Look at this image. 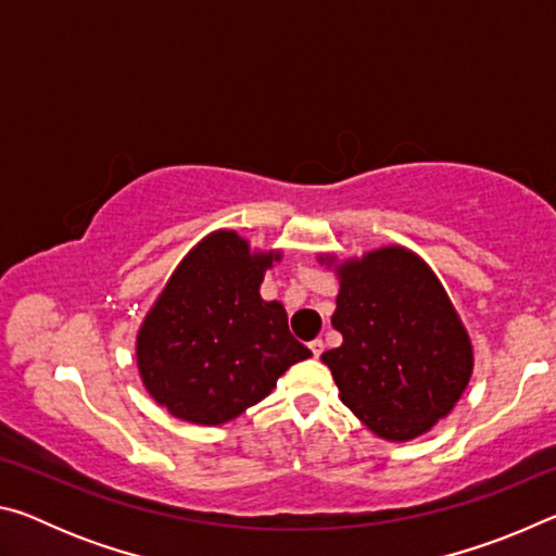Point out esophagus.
Wrapping results in <instances>:
<instances>
[{
	"instance_id": "esophagus-1",
	"label": "esophagus",
	"mask_w": 556,
	"mask_h": 556,
	"mask_svg": "<svg viewBox=\"0 0 556 556\" xmlns=\"http://www.w3.org/2000/svg\"><path fill=\"white\" fill-rule=\"evenodd\" d=\"M308 348H312V353H314V357H321V353H324V341H321V338H316V341H312V343H308Z\"/></svg>"
}]
</instances>
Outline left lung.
<instances>
[{"label":"left lung","instance_id":"left-lung-1","mask_svg":"<svg viewBox=\"0 0 556 556\" xmlns=\"http://www.w3.org/2000/svg\"><path fill=\"white\" fill-rule=\"evenodd\" d=\"M318 262L341 285L331 324L343 343L321 355L341 402L384 441L427 434L473 375V345L444 285L402 244Z\"/></svg>","mask_w":556,"mask_h":556}]
</instances>
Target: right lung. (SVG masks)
I'll use <instances>...</instances> for the list:
<instances>
[{
    "label": "right lung",
    "instance_id": "obj_1",
    "mask_svg": "<svg viewBox=\"0 0 556 556\" xmlns=\"http://www.w3.org/2000/svg\"><path fill=\"white\" fill-rule=\"evenodd\" d=\"M279 260V250L215 230L178 262L137 333L139 378L176 419L225 425L312 355L289 333L285 306L260 296Z\"/></svg>",
    "mask_w": 556,
    "mask_h": 556
}]
</instances>
